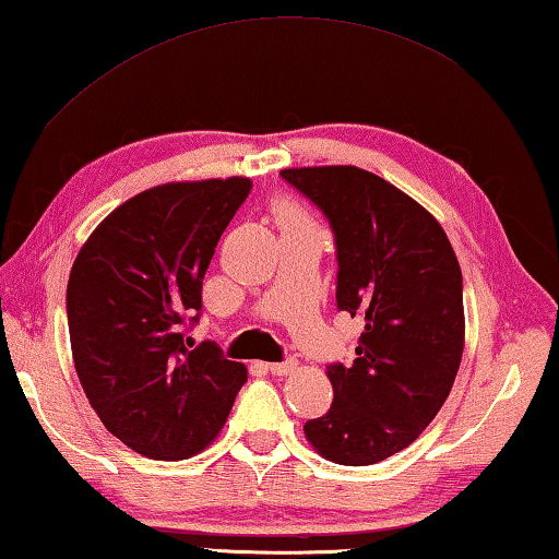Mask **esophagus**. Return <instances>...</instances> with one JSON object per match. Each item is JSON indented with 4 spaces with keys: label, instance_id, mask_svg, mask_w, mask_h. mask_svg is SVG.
<instances>
[{
    "label": "esophagus",
    "instance_id": "34e87169",
    "mask_svg": "<svg viewBox=\"0 0 559 559\" xmlns=\"http://www.w3.org/2000/svg\"><path fill=\"white\" fill-rule=\"evenodd\" d=\"M298 370V362L296 359H286V362H271L269 365V372L276 374V377H288Z\"/></svg>",
    "mask_w": 559,
    "mask_h": 559
}]
</instances>
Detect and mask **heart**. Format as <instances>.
<instances>
[{
    "mask_svg": "<svg viewBox=\"0 0 559 559\" xmlns=\"http://www.w3.org/2000/svg\"><path fill=\"white\" fill-rule=\"evenodd\" d=\"M273 212H276V222L281 226H286V224H316L313 216L308 214L306 206H300L298 202H293V200H278L276 206H273Z\"/></svg>",
    "mask_w": 559,
    "mask_h": 559,
    "instance_id": "heart-1",
    "label": "heart"
}]
</instances>
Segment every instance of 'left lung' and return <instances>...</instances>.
Wrapping results in <instances>:
<instances>
[{
	"label": "left lung",
	"instance_id": "1",
	"mask_svg": "<svg viewBox=\"0 0 559 559\" xmlns=\"http://www.w3.org/2000/svg\"><path fill=\"white\" fill-rule=\"evenodd\" d=\"M281 175L333 224L337 308L365 320L355 362L328 367L333 404L302 431L323 459L370 466L419 439L456 380L466 343L459 259L437 216L367 169Z\"/></svg>",
	"mask_w": 559,
	"mask_h": 559
}]
</instances>
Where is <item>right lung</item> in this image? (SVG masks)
I'll use <instances>...</instances> for the list:
<instances>
[{
    "instance_id": "add662e5",
    "label": "right lung",
    "mask_w": 559,
    "mask_h": 559,
    "mask_svg": "<svg viewBox=\"0 0 559 559\" xmlns=\"http://www.w3.org/2000/svg\"><path fill=\"white\" fill-rule=\"evenodd\" d=\"M249 177L167 182L130 197L81 246L66 288L71 355L103 427L155 461H182L219 437L246 367L202 343L185 318ZM197 320V318H194Z\"/></svg>"
}]
</instances>
